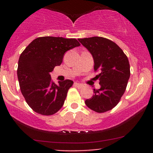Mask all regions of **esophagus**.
I'll return each instance as SVG.
<instances>
[{
    "instance_id": "obj_1",
    "label": "esophagus",
    "mask_w": 153,
    "mask_h": 153,
    "mask_svg": "<svg viewBox=\"0 0 153 153\" xmlns=\"http://www.w3.org/2000/svg\"><path fill=\"white\" fill-rule=\"evenodd\" d=\"M74 86H76V87H78V88H79V89H81V88L83 87V84H79V83H75V84H74Z\"/></svg>"
}]
</instances>
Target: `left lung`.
<instances>
[{"label": "left lung", "mask_w": 153, "mask_h": 153, "mask_svg": "<svg viewBox=\"0 0 153 153\" xmlns=\"http://www.w3.org/2000/svg\"><path fill=\"white\" fill-rule=\"evenodd\" d=\"M78 41L92 54L95 76L101 88L94 89V95L85 101L86 105L98 113L113 109L119 103L130 76L127 56L115 42L103 37L79 38Z\"/></svg>", "instance_id": "1"}]
</instances>
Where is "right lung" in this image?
I'll return each instance as SVG.
<instances>
[{
    "label": "right lung",
    "mask_w": 153,
    "mask_h": 153,
    "mask_svg": "<svg viewBox=\"0 0 153 153\" xmlns=\"http://www.w3.org/2000/svg\"><path fill=\"white\" fill-rule=\"evenodd\" d=\"M80 45L75 38L39 37L21 54L17 69L20 89L27 104L35 112L52 115L64 105L73 81L67 79L57 85L49 73L61 65L67 51Z\"/></svg>",
    "instance_id": "obj_1"
}]
</instances>
